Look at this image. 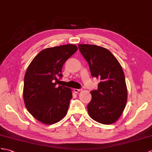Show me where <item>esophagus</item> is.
Instances as JSON below:
<instances>
[{"label": "esophagus", "instance_id": "obj_1", "mask_svg": "<svg viewBox=\"0 0 152 152\" xmlns=\"http://www.w3.org/2000/svg\"><path fill=\"white\" fill-rule=\"evenodd\" d=\"M82 91V89H74V91L75 92V93H79V92Z\"/></svg>", "mask_w": 152, "mask_h": 152}]
</instances>
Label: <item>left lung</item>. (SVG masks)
I'll use <instances>...</instances> for the list:
<instances>
[{
    "label": "left lung",
    "instance_id": "obj_1",
    "mask_svg": "<svg viewBox=\"0 0 152 152\" xmlns=\"http://www.w3.org/2000/svg\"><path fill=\"white\" fill-rule=\"evenodd\" d=\"M91 76L100 79L97 90L90 91L91 101L87 106L92 119L103 124H113L119 119L128 98L123 69L116 57L105 48L93 44H79Z\"/></svg>",
    "mask_w": 152,
    "mask_h": 152
}]
</instances>
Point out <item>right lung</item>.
<instances>
[{
    "label": "right lung",
    "instance_id": "obj_1",
    "mask_svg": "<svg viewBox=\"0 0 152 152\" xmlns=\"http://www.w3.org/2000/svg\"><path fill=\"white\" fill-rule=\"evenodd\" d=\"M77 50L74 44L48 48L28 66L24 80V102L29 113L40 123H57L67 113L72 89L57 84L64 62Z\"/></svg>",
    "mask_w": 152,
    "mask_h": 152
}]
</instances>
